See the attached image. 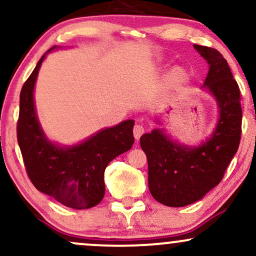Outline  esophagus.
<instances>
[{"label":"esophagus","mask_w":256,"mask_h":256,"mask_svg":"<svg viewBox=\"0 0 256 256\" xmlns=\"http://www.w3.org/2000/svg\"><path fill=\"white\" fill-rule=\"evenodd\" d=\"M143 134H144V128H143V125H140V124L134 125V138H136V140H140V137L142 136Z\"/></svg>","instance_id":"esophagus-1"}]
</instances>
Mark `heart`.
Here are the masks:
<instances>
[{"instance_id": "1", "label": "heart", "mask_w": 256, "mask_h": 256, "mask_svg": "<svg viewBox=\"0 0 256 256\" xmlns=\"http://www.w3.org/2000/svg\"><path fill=\"white\" fill-rule=\"evenodd\" d=\"M188 80V73L184 71L180 67H174L170 71L168 76H167V85L170 89L174 90L180 88L182 85L186 83Z\"/></svg>"}]
</instances>
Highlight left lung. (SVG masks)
Masks as SVG:
<instances>
[{
    "label": "left lung",
    "mask_w": 256,
    "mask_h": 256,
    "mask_svg": "<svg viewBox=\"0 0 256 256\" xmlns=\"http://www.w3.org/2000/svg\"><path fill=\"white\" fill-rule=\"evenodd\" d=\"M194 48L210 64L204 88L214 96L219 108L212 136L198 146H188L171 140L164 128H155L140 140L148 158L150 194L168 207L192 204L216 186L240 140V92L228 61L216 49L198 44Z\"/></svg>",
    "instance_id": "left-lung-1"
}]
</instances>
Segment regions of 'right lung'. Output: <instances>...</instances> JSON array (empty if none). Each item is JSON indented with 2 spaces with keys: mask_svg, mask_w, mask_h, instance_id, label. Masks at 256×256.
<instances>
[{
  "mask_svg": "<svg viewBox=\"0 0 256 256\" xmlns=\"http://www.w3.org/2000/svg\"><path fill=\"white\" fill-rule=\"evenodd\" d=\"M56 48L54 46L49 52ZM46 54L22 85L16 132L28 178L37 190L74 210L95 207L104 196V170L134 144V120L104 128L79 144L61 146L46 138L38 122L34 90Z\"/></svg>",
  "mask_w": 256,
  "mask_h": 256,
  "instance_id": "obj_1",
  "label": "right lung"
}]
</instances>
